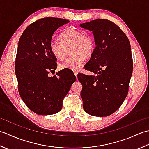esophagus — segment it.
I'll return each mask as SVG.
<instances>
[{"label":"esophagus","mask_w":149,"mask_h":149,"mask_svg":"<svg viewBox=\"0 0 149 149\" xmlns=\"http://www.w3.org/2000/svg\"><path fill=\"white\" fill-rule=\"evenodd\" d=\"M74 74L76 76V77H77V74H78V72L77 71H74Z\"/></svg>","instance_id":"1"}]
</instances>
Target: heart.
<instances>
[{
  "instance_id": "obj_1",
  "label": "heart",
  "mask_w": 149,
  "mask_h": 149,
  "mask_svg": "<svg viewBox=\"0 0 149 149\" xmlns=\"http://www.w3.org/2000/svg\"><path fill=\"white\" fill-rule=\"evenodd\" d=\"M60 42L51 41L49 44L51 52L58 59H63L70 50L72 56L60 63V69L77 71L82 65L84 58L93 55L95 44L92 36L73 28L65 30L60 36Z\"/></svg>"
}]
</instances>
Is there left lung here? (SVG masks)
<instances>
[{
	"label": "left lung",
	"instance_id": "left-lung-1",
	"mask_svg": "<svg viewBox=\"0 0 149 149\" xmlns=\"http://www.w3.org/2000/svg\"><path fill=\"white\" fill-rule=\"evenodd\" d=\"M93 31L96 47L85 69L95 76H78L82 84L83 107L92 116H107L116 111L129 92L133 69L130 44L116 24L98 19L80 24Z\"/></svg>",
	"mask_w": 149,
	"mask_h": 149
}]
</instances>
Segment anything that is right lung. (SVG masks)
<instances>
[{"mask_svg":"<svg viewBox=\"0 0 149 149\" xmlns=\"http://www.w3.org/2000/svg\"><path fill=\"white\" fill-rule=\"evenodd\" d=\"M69 20L45 17L36 20L21 35L15 60V74L21 98L30 110L39 115L58 113L63 100L77 80L74 74L57 68L56 58L49 44L56 30Z\"/></svg>","mask_w":149,"mask_h":149,"instance_id":"1","label":"right lung"}]
</instances>
